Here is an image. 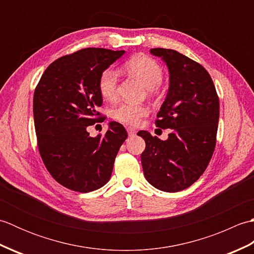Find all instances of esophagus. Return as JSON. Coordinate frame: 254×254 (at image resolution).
Instances as JSON below:
<instances>
[{
	"instance_id": "obj_1",
	"label": "esophagus",
	"mask_w": 254,
	"mask_h": 254,
	"mask_svg": "<svg viewBox=\"0 0 254 254\" xmlns=\"http://www.w3.org/2000/svg\"><path fill=\"white\" fill-rule=\"evenodd\" d=\"M127 134L128 136H134L136 134V130L133 127H127Z\"/></svg>"
}]
</instances>
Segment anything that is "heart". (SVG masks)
Returning a JSON list of instances; mask_svg holds the SVG:
<instances>
[{
    "label": "heart",
    "mask_w": 254,
    "mask_h": 254,
    "mask_svg": "<svg viewBox=\"0 0 254 254\" xmlns=\"http://www.w3.org/2000/svg\"><path fill=\"white\" fill-rule=\"evenodd\" d=\"M124 67L127 72L141 80L150 91H154L156 86H158L163 80V68L150 57L144 55L133 57L124 64ZM117 87L118 73L115 69L108 68L102 72L98 82L99 93L102 98L106 100L116 99ZM148 108L144 105L121 104L113 109L112 117L117 121L127 124V126H136L142 120V118L148 115Z\"/></svg>",
    "instance_id": "obj_1"
}]
</instances>
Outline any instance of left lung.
<instances>
[{
	"label": "left lung",
	"mask_w": 254,
	"mask_h": 254,
	"mask_svg": "<svg viewBox=\"0 0 254 254\" xmlns=\"http://www.w3.org/2000/svg\"><path fill=\"white\" fill-rule=\"evenodd\" d=\"M169 69V89L155 124L171 128L166 141L147 131L141 155L144 176L158 190L178 192L192 186L212 158L216 145L219 99L212 77L201 64L176 50L155 48Z\"/></svg>",
	"instance_id": "left-lung-1"
}]
</instances>
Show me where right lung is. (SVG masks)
Returning a JSON list of instances; mask_svg holds the SVG:
<instances>
[{
	"instance_id": "obj_1",
	"label": "right lung",
	"mask_w": 254,
	"mask_h": 254,
	"mask_svg": "<svg viewBox=\"0 0 254 254\" xmlns=\"http://www.w3.org/2000/svg\"><path fill=\"white\" fill-rule=\"evenodd\" d=\"M124 55L86 48L59 58L47 67L34 94L37 144L42 161L57 182L87 193L109 181L116 156L127 137L122 124L110 122L104 136L87 127L104 121L98 82L102 72Z\"/></svg>"
}]
</instances>
